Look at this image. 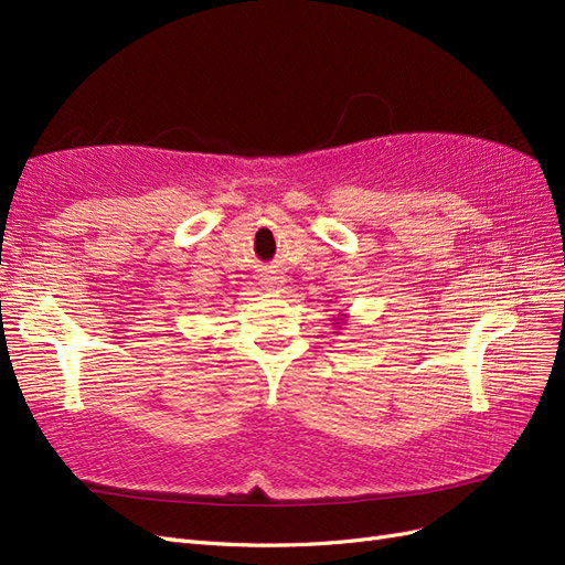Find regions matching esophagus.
Masks as SVG:
<instances>
[{
    "label": "esophagus",
    "mask_w": 565,
    "mask_h": 565,
    "mask_svg": "<svg viewBox=\"0 0 565 565\" xmlns=\"http://www.w3.org/2000/svg\"><path fill=\"white\" fill-rule=\"evenodd\" d=\"M264 280H266V282H264V285H268V287H270V289H273V287H276V285H278V278H264Z\"/></svg>",
    "instance_id": "1"
}]
</instances>
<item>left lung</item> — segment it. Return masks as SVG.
<instances>
[{
    "instance_id": "8db88e82",
    "label": "left lung",
    "mask_w": 565,
    "mask_h": 565,
    "mask_svg": "<svg viewBox=\"0 0 565 565\" xmlns=\"http://www.w3.org/2000/svg\"><path fill=\"white\" fill-rule=\"evenodd\" d=\"M341 322H344V320H341Z\"/></svg>"
}]
</instances>
